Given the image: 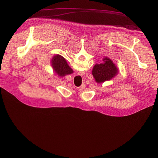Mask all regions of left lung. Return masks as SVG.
<instances>
[{
	"instance_id": "1",
	"label": "left lung",
	"mask_w": 158,
	"mask_h": 158,
	"mask_svg": "<svg viewBox=\"0 0 158 158\" xmlns=\"http://www.w3.org/2000/svg\"><path fill=\"white\" fill-rule=\"evenodd\" d=\"M118 73V69L112 61L107 58L103 59L100 64H96L93 69L92 74L98 83L103 82L114 77Z\"/></svg>"
}]
</instances>
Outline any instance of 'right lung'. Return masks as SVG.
<instances>
[{"label": "right lung", "instance_id": "right-lung-1", "mask_svg": "<svg viewBox=\"0 0 158 158\" xmlns=\"http://www.w3.org/2000/svg\"><path fill=\"white\" fill-rule=\"evenodd\" d=\"M52 63L53 69L59 76H64L73 73V71L67 64L65 59L60 55L55 56L52 60Z\"/></svg>", "mask_w": 158, "mask_h": 158}]
</instances>
